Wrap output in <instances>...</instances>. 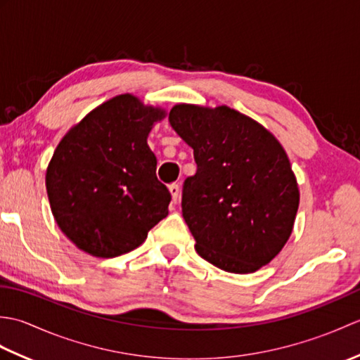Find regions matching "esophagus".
Returning a JSON list of instances; mask_svg holds the SVG:
<instances>
[{
	"mask_svg": "<svg viewBox=\"0 0 360 360\" xmlns=\"http://www.w3.org/2000/svg\"><path fill=\"white\" fill-rule=\"evenodd\" d=\"M168 190H170V193H172V201L173 202L178 201L179 200V186L172 184V186H168Z\"/></svg>",
	"mask_w": 360,
	"mask_h": 360,
	"instance_id": "34e87169",
	"label": "esophagus"
}]
</instances>
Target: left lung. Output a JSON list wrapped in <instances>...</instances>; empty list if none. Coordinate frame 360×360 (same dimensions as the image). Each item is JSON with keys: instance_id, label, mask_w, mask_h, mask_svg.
I'll list each match as a JSON object with an SVG mask.
<instances>
[{"instance_id": "1", "label": "left lung", "mask_w": 360, "mask_h": 360, "mask_svg": "<svg viewBox=\"0 0 360 360\" xmlns=\"http://www.w3.org/2000/svg\"><path fill=\"white\" fill-rule=\"evenodd\" d=\"M168 120L193 148L196 173L182 188V217L198 254L233 274L271 263L292 233L300 201L281 143L226 105H174Z\"/></svg>"}]
</instances>
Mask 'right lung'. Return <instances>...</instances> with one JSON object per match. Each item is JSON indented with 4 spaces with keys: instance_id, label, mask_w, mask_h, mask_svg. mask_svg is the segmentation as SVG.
<instances>
[{
    "instance_id": "obj_1",
    "label": "right lung",
    "mask_w": 360,
    "mask_h": 360,
    "mask_svg": "<svg viewBox=\"0 0 360 360\" xmlns=\"http://www.w3.org/2000/svg\"><path fill=\"white\" fill-rule=\"evenodd\" d=\"M165 111L120 94L97 106L57 145L46 170L52 215L75 246L98 258L139 248L168 215L148 133Z\"/></svg>"
}]
</instances>
